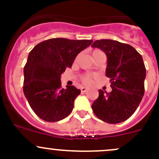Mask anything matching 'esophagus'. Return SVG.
Here are the masks:
<instances>
[{
	"instance_id": "1",
	"label": "esophagus",
	"mask_w": 159,
	"mask_h": 159,
	"mask_svg": "<svg viewBox=\"0 0 159 159\" xmlns=\"http://www.w3.org/2000/svg\"><path fill=\"white\" fill-rule=\"evenodd\" d=\"M87 90H88V89H87V88H85V87L81 88V92H85V91H87Z\"/></svg>"
}]
</instances>
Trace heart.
Instances as JSON below:
<instances>
[{"label": "heart", "instance_id": "heart-1", "mask_svg": "<svg viewBox=\"0 0 159 159\" xmlns=\"http://www.w3.org/2000/svg\"><path fill=\"white\" fill-rule=\"evenodd\" d=\"M99 52H102V51H100L99 49H94L91 51V54H92V56H94V54H96L97 53ZM81 81H82L84 84H89L92 82V76L90 75H83L82 77L81 78Z\"/></svg>", "mask_w": 159, "mask_h": 159}]
</instances>
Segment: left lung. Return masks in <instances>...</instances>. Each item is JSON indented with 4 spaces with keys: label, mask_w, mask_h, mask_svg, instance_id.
<instances>
[{
    "label": "left lung",
    "mask_w": 159,
    "mask_h": 159,
    "mask_svg": "<svg viewBox=\"0 0 159 159\" xmlns=\"http://www.w3.org/2000/svg\"><path fill=\"white\" fill-rule=\"evenodd\" d=\"M107 55L106 76L111 91L99 90L91 108L94 115L109 124L129 118L139 107L145 93L146 69L142 55L132 46L108 39L97 40L91 45Z\"/></svg>",
    "instance_id": "8db88e82"
}]
</instances>
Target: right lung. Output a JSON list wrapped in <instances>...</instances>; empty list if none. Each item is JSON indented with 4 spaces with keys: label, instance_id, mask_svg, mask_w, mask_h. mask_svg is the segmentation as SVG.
Returning <instances> with one entry per match:
<instances>
[{
    "label": "right lung",
    "instance_id": "right-lung-1",
    "mask_svg": "<svg viewBox=\"0 0 159 159\" xmlns=\"http://www.w3.org/2000/svg\"><path fill=\"white\" fill-rule=\"evenodd\" d=\"M92 41L51 38L30 51L24 68L23 91L40 118L55 122L70 115L81 91L73 85L62 89L61 75L66 68H71L76 56Z\"/></svg>",
    "mask_w": 159,
    "mask_h": 159
}]
</instances>
